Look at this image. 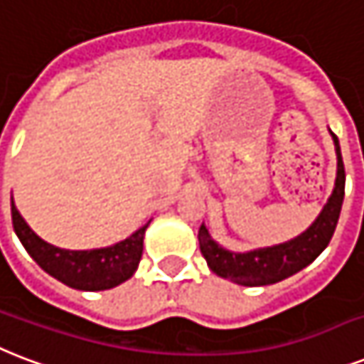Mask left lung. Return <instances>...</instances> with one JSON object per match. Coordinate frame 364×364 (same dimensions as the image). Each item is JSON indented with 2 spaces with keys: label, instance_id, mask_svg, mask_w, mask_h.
I'll use <instances>...</instances> for the list:
<instances>
[{
  "label": "left lung",
  "instance_id": "obj_1",
  "mask_svg": "<svg viewBox=\"0 0 364 364\" xmlns=\"http://www.w3.org/2000/svg\"><path fill=\"white\" fill-rule=\"evenodd\" d=\"M331 134L336 146L338 157L334 190L314 224L298 237L290 239L287 243L266 247V249L250 250V252H232V250L222 249L220 245L208 235L207 228H199L197 239H199L201 255L205 256L208 267L216 275L230 279L237 284H245V287L273 284L309 266L326 249V245L331 243L334 230H336L340 210H342L343 191H346L342 151H340L338 136L334 132Z\"/></svg>",
  "mask_w": 364,
  "mask_h": 364
}]
</instances>
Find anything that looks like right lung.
<instances>
[{
  "label": "right lung",
  "instance_id": "right-lung-1",
  "mask_svg": "<svg viewBox=\"0 0 364 364\" xmlns=\"http://www.w3.org/2000/svg\"><path fill=\"white\" fill-rule=\"evenodd\" d=\"M11 216L15 233L28 250V255L38 262L41 269L58 279L60 283L77 290H106L125 283L136 272L138 262L142 258L144 233L148 224L132 233L125 241L114 247L92 250H66L47 243L38 237L28 226L21 213L16 210L11 197Z\"/></svg>",
  "mask_w": 364,
  "mask_h": 364
}]
</instances>
